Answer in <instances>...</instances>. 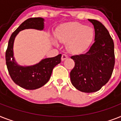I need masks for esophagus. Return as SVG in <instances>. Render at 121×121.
<instances>
[{
    "label": "esophagus",
    "mask_w": 121,
    "mask_h": 121,
    "mask_svg": "<svg viewBox=\"0 0 121 121\" xmlns=\"http://www.w3.org/2000/svg\"><path fill=\"white\" fill-rule=\"evenodd\" d=\"M66 58H68V56L65 55V54H63L62 56H61V61L65 60Z\"/></svg>",
    "instance_id": "obj_1"
}]
</instances>
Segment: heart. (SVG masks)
<instances>
[{
  "label": "heart",
  "instance_id": "obj_1",
  "mask_svg": "<svg viewBox=\"0 0 121 121\" xmlns=\"http://www.w3.org/2000/svg\"><path fill=\"white\" fill-rule=\"evenodd\" d=\"M94 30L90 26L78 22H68L61 25L56 31L55 38L60 43H66V49L71 54L84 52L92 43ZM54 40L55 44H57Z\"/></svg>",
  "mask_w": 121,
  "mask_h": 121
}]
</instances>
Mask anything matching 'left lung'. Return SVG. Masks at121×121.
I'll list each match as a JSON object with an SVG mask.
<instances>
[{"mask_svg":"<svg viewBox=\"0 0 121 121\" xmlns=\"http://www.w3.org/2000/svg\"><path fill=\"white\" fill-rule=\"evenodd\" d=\"M94 26L95 43L84 54L73 56L74 66L70 79L84 93L99 91L111 77L115 63L114 45L108 30L98 20L88 19Z\"/></svg>","mask_w":121,"mask_h":121,"instance_id":"1","label":"left lung"}]
</instances>
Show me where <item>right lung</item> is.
<instances>
[{
    "label": "right lung",
    "mask_w": 121,
    "mask_h": 121,
    "mask_svg": "<svg viewBox=\"0 0 121 121\" xmlns=\"http://www.w3.org/2000/svg\"><path fill=\"white\" fill-rule=\"evenodd\" d=\"M45 19L41 17L26 20L12 34L5 53L8 71L12 79L21 88L33 90L44 86L49 81L54 67L61 63V54L55 57L42 59L40 62L30 66H22L15 60L13 53L15 38L20 31L25 29L44 30Z\"/></svg>",
    "instance_id": "1"
}]
</instances>
